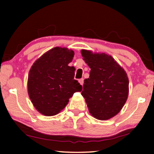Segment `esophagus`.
<instances>
[{
	"label": "esophagus",
	"mask_w": 154,
	"mask_h": 154,
	"mask_svg": "<svg viewBox=\"0 0 154 154\" xmlns=\"http://www.w3.org/2000/svg\"><path fill=\"white\" fill-rule=\"evenodd\" d=\"M79 83H80L81 85H83V82H84V80H83V78H82V79H79Z\"/></svg>",
	"instance_id": "obj_1"
}]
</instances>
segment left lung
I'll return each instance as SVG.
<instances>
[{"label":"left lung","instance_id":"1","mask_svg":"<svg viewBox=\"0 0 154 154\" xmlns=\"http://www.w3.org/2000/svg\"><path fill=\"white\" fill-rule=\"evenodd\" d=\"M81 52L91 69L82 92L90 113L100 120L113 118L120 111L128 95L126 72L111 56L85 49Z\"/></svg>","mask_w":154,"mask_h":154}]
</instances>
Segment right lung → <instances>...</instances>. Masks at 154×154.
Returning a JSON list of instances; mask_svg holds the SVG:
<instances>
[{"mask_svg":"<svg viewBox=\"0 0 154 154\" xmlns=\"http://www.w3.org/2000/svg\"><path fill=\"white\" fill-rule=\"evenodd\" d=\"M74 51L56 47L38 58L30 70L28 80V95L41 114H58L69 102V98L82 86L74 79L75 70L69 64Z\"/></svg>","mask_w":154,"mask_h":154,"instance_id":"right-lung-1","label":"right lung"}]
</instances>
